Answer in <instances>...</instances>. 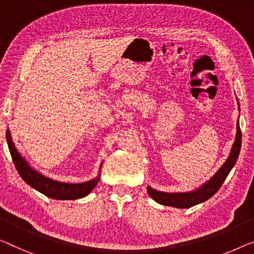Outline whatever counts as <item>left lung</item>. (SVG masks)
I'll use <instances>...</instances> for the list:
<instances>
[{
    "label": "left lung",
    "instance_id": "1",
    "mask_svg": "<svg viewBox=\"0 0 254 254\" xmlns=\"http://www.w3.org/2000/svg\"><path fill=\"white\" fill-rule=\"evenodd\" d=\"M241 145L242 132L240 124L237 123L236 139L233 145L232 153H230L226 163L221 166L220 170L215 173V176L212 178L209 183H206L204 186L200 187L198 190L191 192H162L148 187V189H147V190H148V194L150 195V197L156 200L157 203L168 206L179 207V209H186V207L194 206L196 204L202 203L204 200L209 199L219 190V189H220L222 184H224V181L226 180L227 176L229 175L230 170H232L233 166L235 165L238 155H240Z\"/></svg>",
    "mask_w": 254,
    "mask_h": 254
}]
</instances>
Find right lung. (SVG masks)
<instances>
[{
	"label": "right lung",
	"instance_id": "add662e5",
	"mask_svg": "<svg viewBox=\"0 0 254 254\" xmlns=\"http://www.w3.org/2000/svg\"><path fill=\"white\" fill-rule=\"evenodd\" d=\"M6 142L9 146V150L12 157L13 164L16 166L17 171L22 180L26 184H28L30 187H33L36 190L42 192L48 197L55 199H77L82 198L89 194L92 189L96 187V185L99 181V178L93 179L88 183L83 184H66L59 183L49 179V178L40 175L39 172L34 171L30 166L26 163V161L20 156L18 150L14 147L12 139H11L9 130L6 131Z\"/></svg>",
	"mask_w": 254,
	"mask_h": 254
}]
</instances>
